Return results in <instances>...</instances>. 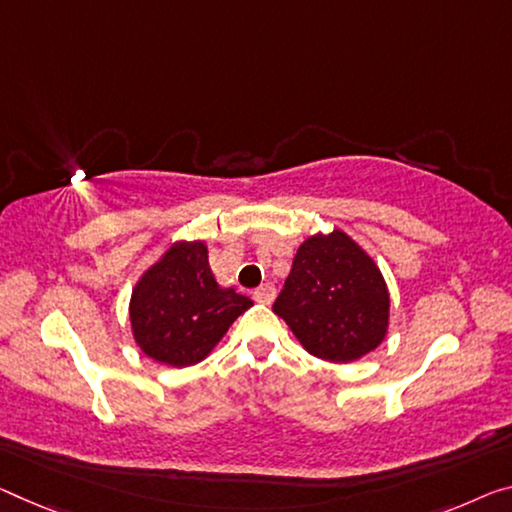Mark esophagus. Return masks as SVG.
I'll return each mask as SVG.
<instances>
[{
	"label": "esophagus",
	"mask_w": 512,
	"mask_h": 512,
	"mask_svg": "<svg viewBox=\"0 0 512 512\" xmlns=\"http://www.w3.org/2000/svg\"><path fill=\"white\" fill-rule=\"evenodd\" d=\"M274 295H277V288H274L272 283H263L261 288L254 290V300L261 302V304H272Z\"/></svg>",
	"instance_id": "1"
}]
</instances>
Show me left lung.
<instances>
[{
    "instance_id": "1",
    "label": "left lung",
    "mask_w": 512,
    "mask_h": 512,
    "mask_svg": "<svg viewBox=\"0 0 512 512\" xmlns=\"http://www.w3.org/2000/svg\"><path fill=\"white\" fill-rule=\"evenodd\" d=\"M272 309L313 357L334 364L375 350L389 325L387 283L343 231L313 235L297 249Z\"/></svg>"
}]
</instances>
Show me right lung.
Returning <instances> with one entry per match:
<instances>
[{
	"instance_id": "add662e5",
	"label": "right lung",
	"mask_w": 512,
	"mask_h": 512,
	"mask_svg": "<svg viewBox=\"0 0 512 512\" xmlns=\"http://www.w3.org/2000/svg\"><path fill=\"white\" fill-rule=\"evenodd\" d=\"M249 306V297L219 288L203 242H178L132 290L130 322L148 357L183 368L206 357Z\"/></svg>"
}]
</instances>
